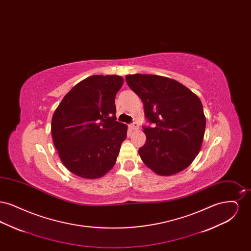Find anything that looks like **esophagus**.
Listing matches in <instances>:
<instances>
[{
	"instance_id": "esophagus-1",
	"label": "esophagus",
	"mask_w": 251,
	"mask_h": 251,
	"mask_svg": "<svg viewBox=\"0 0 251 251\" xmlns=\"http://www.w3.org/2000/svg\"><path fill=\"white\" fill-rule=\"evenodd\" d=\"M131 130H137L138 129V123L137 122H132L131 124Z\"/></svg>"
}]
</instances>
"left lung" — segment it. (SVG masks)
<instances>
[{"label":"left lung","mask_w":251,"mask_h":251,"mask_svg":"<svg viewBox=\"0 0 251 251\" xmlns=\"http://www.w3.org/2000/svg\"><path fill=\"white\" fill-rule=\"evenodd\" d=\"M126 82L144 104L146 143L138 150L144 164L162 176L188 167L201 151L206 127L202 103L183 84L167 77L133 74Z\"/></svg>","instance_id":"1"}]
</instances>
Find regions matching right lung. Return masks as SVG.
<instances>
[{
    "label": "right lung",
    "mask_w": 251,
    "mask_h": 251,
    "mask_svg": "<svg viewBox=\"0 0 251 251\" xmlns=\"http://www.w3.org/2000/svg\"><path fill=\"white\" fill-rule=\"evenodd\" d=\"M119 75H93L73 86L51 119V135L64 166L84 179L105 175L116 164L127 126L116 121Z\"/></svg>",
    "instance_id": "right-lung-1"
}]
</instances>
